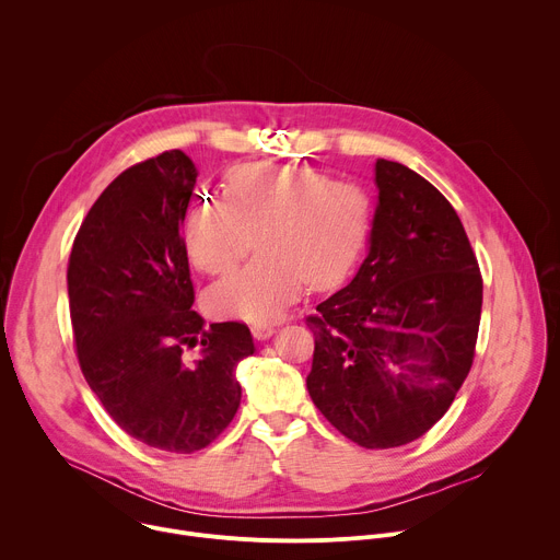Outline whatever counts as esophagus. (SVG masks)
Listing matches in <instances>:
<instances>
[{"instance_id":"1","label":"esophagus","mask_w":560,"mask_h":560,"mask_svg":"<svg viewBox=\"0 0 560 560\" xmlns=\"http://www.w3.org/2000/svg\"><path fill=\"white\" fill-rule=\"evenodd\" d=\"M253 335H255L257 341H266V339H270L275 335V326H255Z\"/></svg>"}]
</instances>
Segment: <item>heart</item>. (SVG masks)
Returning a JSON list of instances; mask_svg holds the SVG:
<instances>
[{
	"label": "heart",
	"instance_id": "heart-1",
	"mask_svg": "<svg viewBox=\"0 0 560 560\" xmlns=\"http://www.w3.org/2000/svg\"><path fill=\"white\" fill-rule=\"evenodd\" d=\"M370 223V197L354 184L310 168L244 166L230 175L225 197L195 203L184 246L199 270L221 275L257 236L261 255L208 292V310L264 324L281 316L305 283L339 285L363 253Z\"/></svg>",
	"mask_w": 560,
	"mask_h": 560
}]
</instances>
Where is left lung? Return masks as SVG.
Instances as JSON below:
<instances>
[{"label": "left lung", "mask_w": 560, "mask_h": 560, "mask_svg": "<svg viewBox=\"0 0 560 560\" xmlns=\"http://www.w3.org/2000/svg\"><path fill=\"white\" fill-rule=\"evenodd\" d=\"M368 255L307 316L312 404L368 450L423 436L452 406L478 335L483 279L450 201L404 164L376 159Z\"/></svg>", "instance_id": "obj_1"}]
</instances>
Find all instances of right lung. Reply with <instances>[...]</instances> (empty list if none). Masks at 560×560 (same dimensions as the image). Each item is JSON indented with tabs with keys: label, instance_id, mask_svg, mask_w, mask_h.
Segmentation results:
<instances>
[{
	"label": "right lung",
	"instance_id": "add662e5",
	"mask_svg": "<svg viewBox=\"0 0 560 560\" xmlns=\"http://www.w3.org/2000/svg\"><path fill=\"white\" fill-rule=\"evenodd\" d=\"M197 166L171 150L124 171L79 228L68 299L82 372L113 421L168 454L210 445L242 404L236 365L255 354L248 326L206 330L182 225ZM199 347L200 357L183 354Z\"/></svg>",
	"mask_w": 560,
	"mask_h": 560
}]
</instances>
